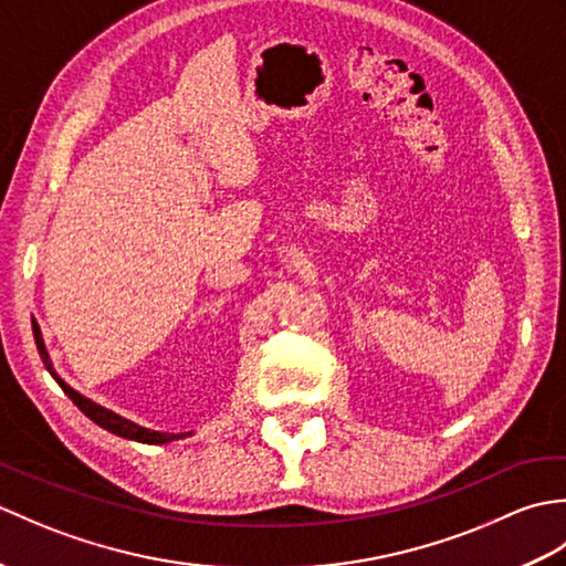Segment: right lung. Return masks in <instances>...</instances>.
I'll return each instance as SVG.
<instances>
[{
  "mask_svg": "<svg viewBox=\"0 0 566 566\" xmlns=\"http://www.w3.org/2000/svg\"><path fill=\"white\" fill-rule=\"evenodd\" d=\"M33 338H35V347H39V353H41V359H43L45 369L51 371V377L60 384V389H63V391L70 396V399H72V403H75V406L80 408V411H82L84 416H87L90 420H94V423H97L99 428L114 432V436H118V438L136 440V442H146V444H165V442L182 440V438L191 436V432H160V430L143 428V426H136L134 420L122 418L118 413L109 411V408L94 403L92 399H87V396H82L80 391L67 387V384L57 377V371L53 369L51 357H48V350H45V345H43L41 328H39V323H35V321H33Z\"/></svg>",
  "mask_w": 566,
  "mask_h": 566,
  "instance_id": "add662e5",
  "label": "right lung"
}]
</instances>
